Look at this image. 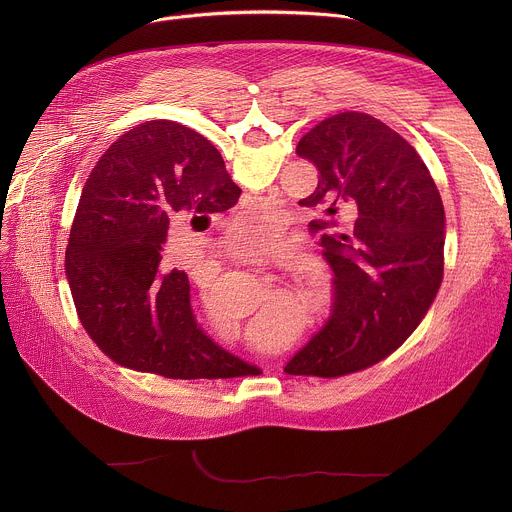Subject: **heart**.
<instances>
[{
  "instance_id": "b5f03b06",
  "label": "heart",
  "mask_w": 512,
  "mask_h": 512,
  "mask_svg": "<svg viewBox=\"0 0 512 512\" xmlns=\"http://www.w3.org/2000/svg\"><path fill=\"white\" fill-rule=\"evenodd\" d=\"M247 223L251 225V237L257 239V241H269L277 235V229H273V223L269 221V218H265V214L259 212H247ZM231 251L233 255L243 261V263H249V265H267L269 259H271V253L269 251H257L253 247H249L241 237H235L233 245H231ZM206 318H208V328H210V334L214 336H221L229 330V326L221 320L216 318L208 308H206Z\"/></svg>"
}]
</instances>
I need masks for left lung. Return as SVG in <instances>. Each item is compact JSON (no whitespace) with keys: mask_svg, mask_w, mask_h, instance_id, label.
<instances>
[{"mask_svg":"<svg viewBox=\"0 0 512 512\" xmlns=\"http://www.w3.org/2000/svg\"><path fill=\"white\" fill-rule=\"evenodd\" d=\"M296 154L320 174L302 206L356 210L344 229L330 218L310 223L334 271V304L322 330L283 369L334 379L381 362L421 324L444 279L446 214L413 145L369 113L320 121Z\"/></svg>","mask_w":512,"mask_h":512,"instance_id":"1","label":"left lung"}]
</instances>
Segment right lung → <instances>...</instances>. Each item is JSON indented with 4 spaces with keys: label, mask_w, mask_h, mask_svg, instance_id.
<instances>
[{
    "label": "right lung",
    "mask_w": 512,
    "mask_h": 512,
    "mask_svg": "<svg viewBox=\"0 0 512 512\" xmlns=\"http://www.w3.org/2000/svg\"><path fill=\"white\" fill-rule=\"evenodd\" d=\"M214 145L174 121L123 133L85 182L66 247V279L91 340L119 367L166 379L257 375L196 324L188 275L170 269V225L237 204Z\"/></svg>",
    "instance_id": "add662e5"
}]
</instances>
